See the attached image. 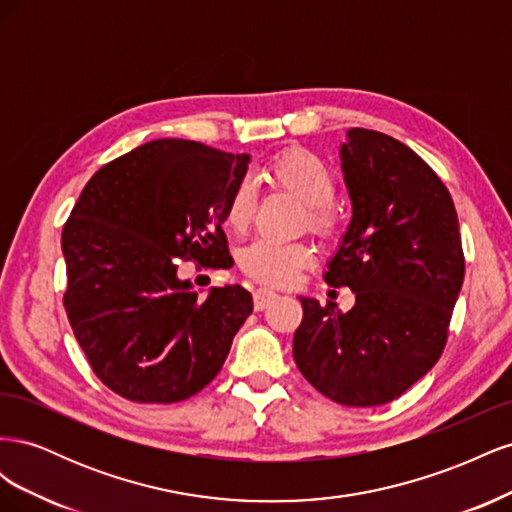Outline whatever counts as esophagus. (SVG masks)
Here are the masks:
<instances>
[{"instance_id":"obj_1","label":"esophagus","mask_w":512,"mask_h":512,"mask_svg":"<svg viewBox=\"0 0 512 512\" xmlns=\"http://www.w3.org/2000/svg\"><path fill=\"white\" fill-rule=\"evenodd\" d=\"M277 299V294L269 288H258L254 290V309L256 312H262V309L269 307V303H273Z\"/></svg>"}]
</instances>
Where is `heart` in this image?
<instances>
[{
	"instance_id": "heart-1",
	"label": "heart",
	"mask_w": 512,
	"mask_h": 512,
	"mask_svg": "<svg viewBox=\"0 0 512 512\" xmlns=\"http://www.w3.org/2000/svg\"><path fill=\"white\" fill-rule=\"evenodd\" d=\"M265 177L275 188H280L305 205L307 226L318 237H331L337 228L333 198L337 179L333 168L318 153L305 147H290L273 156L265 168ZM256 188L252 181H239L230 190L224 222L230 230L243 232L252 224L256 213ZM314 262V252L305 243H277L271 239H256L239 254V267L254 282L267 286H290L297 282L301 271Z\"/></svg>"
}]
</instances>
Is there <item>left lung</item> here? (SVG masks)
Masks as SVG:
<instances>
[{
    "mask_svg": "<svg viewBox=\"0 0 512 512\" xmlns=\"http://www.w3.org/2000/svg\"><path fill=\"white\" fill-rule=\"evenodd\" d=\"M352 220L324 282L348 286L339 312L299 297L292 354L305 380L342 406H382L438 363L466 273L453 198L427 162L376 130L339 149Z\"/></svg>",
    "mask_w": 512,
    "mask_h": 512,
    "instance_id": "obj_1",
    "label": "left lung"
}]
</instances>
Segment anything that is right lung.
I'll list each match as a JSON object with an SVG mask.
<instances>
[{"label":"right lung","mask_w":512,"mask_h":512,"mask_svg":"<svg viewBox=\"0 0 512 512\" xmlns=\"http://www.w3.org/2000/svg\"><path fill=\"white\" fill-rule=\"evenodd\" d=\"M250 153L158 138L104 164L61 232L66 314L94 374L136 404H175L218 376L252 314L239 284L198 299L181 260L226 269L224 207Z\"/></svg>","instance_id":"right-lung-1"}]
</instances>
